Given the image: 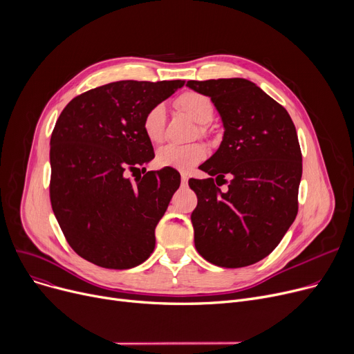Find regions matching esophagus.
Returning a JSON list of instances; mask_svg holds the SVG:
<instances>
[{
  "label": "esophagus",
  "instance_id": "esophagus-1",
  "mask_svg": "<svg viewBox=\"0 0 354 354\" xmlns=\"http://www.w3.org/2000/svg\"><path fill=\"white\" fill-rule=\"evenodd\" d=\"M188 175L187 174H182L180 175V182H182V185H183V187H187V185H188Z\"/></svg>",
  "mask_w": 354,
  "mask_h": 354
}]
</instances>
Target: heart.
<instances>
[{
	"instance_id": "obj_1",
	"label": "heart",
	"mask_w": 354,
	"mask_h": 354,
	"mask_svg": "<svg viewBox=\"0 0 354 354\" xmlns=\"http://www.w3.org/2000/svg\"><path fill=\"white\" fill-rule=\"evenodd\" d=\"M176 106L199 124L198 135L205 138L209 135L207 124L212 120L215 106L211 97L199 91H185L176 99ZM142 129L146 138L158 145L163 140L165 130V107L162 104L153 106L147 111L142 122ZM205 147L201 143H191L185 146H165L159 149L156 163L160 167H172L176 171H187L205 158Z\"/></svg>"
}]
</instances>
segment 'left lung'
Returning <instances> with one entry per match:
<instances>
[{
    "mask_svg": "<svg viewBox=\"0 0 354 354\" xmlns=\"http://www.w3.org/2000/svg\"><path fill=\"white\" fill-rule=\"evenodd\" d=\"M187 86L214 102L224 123L218 151L201 169L214 178L191 179L198 196L191 215L196 251L225 268L258 263L280 244L299 212L301 149L288 111L245 79Z\"/></svg>",
    "mask_w": 354,
    "mask_h": 354,
    "instance_id": "left-lung-1",
    "label": "left lung"
}]
</instances>
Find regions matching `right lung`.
<instances>
[{"mask_svg":"<svg viewBox=\"0 0 354 354\" xmlns=\"http://www.w3.org/2000/svg\"><path fill=\"white\" fill-rule=\"evenodd\" d=\"M183 80H122L74 97L50 139V201L68 245L103 268H133L155 250V228L180 176L172 167L127 175L155 158L145 115Z\"/></svg>","mask_w":354,"mask_h":354,"instance_id":"add662e5","label":"right lung"}]
</instances>
